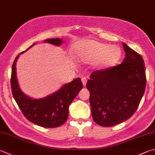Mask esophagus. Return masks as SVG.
Masks as SVG:
<instances>
[{
  "instance_id": "esophagus-1",
  "label": "esophagus",
  "mask_w": 155,
  "mask_h": 155,
  "mask_svg": "<svg viewBox=\"0 0 155 155\" xmlns=\"http://www.w3.org/2000/svg\"><path fill=\"white\" fill-rule=\"evenodd\" d=\"M81 81H82V83L83 84L84 86L86 85V83H87V78L85 77H83L81 78Z\"/></svg>"
}]
</instances>
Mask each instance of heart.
I'll use <instances>...</instances> for the list:
<instances>
[{
  "instance_id": "obj_1",
  "label": "heart",
  "mask_w": 155,
  "mask_h": 155,
  "mask_svg": "<svg viewBox=\"0 0 155 155\" xmlns=\"http://www.w3.org/2000/svg\"><path fill=\"white\" fill-rule=\"evenodd\" d=\"M76 49L77 55L81 60L85 61L96 60L97 66L102 69L114 66L119 63L122 56L119 47L110 46L94 40L79 42Z\"/></svg>"
}]
</instances>
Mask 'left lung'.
Segmentation results:
<instances>
[{
    "label": "left lung",
    "instance_id": "1",
    "mask_svg": "<svg viewBox=\"0 0 155 155\" xmlns=\"http://www.w3.org/2000/svg\"><path fill=\"white\" fill-rule=\"evenodd\" d=\"M125 58L119 65L91 73L86 87L94 121L112 127L134 114L144 94L146 71L139 53L123 43Z\"/></svg>",
    "mask_w": 155,
    "mask_h": 155
}]
</instances>
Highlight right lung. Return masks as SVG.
<instances>
[{"mask_svg": "<svg viewBox=\"0 0 155 155\" xmlns=\"http://www.w3.org/2000/svg\"><path fill=\"white\" fill-rule=\"evenodd\" d=\"M55 46L62 44L60 38H49L45 41ZM21 52L15 58L12 66L11 85L13 96L22 113L26 119L38 126L45 128L57 127L66 121L68 116L69 105L83 88L80 78L64 85L58 91L41 99L32 98L24 94L19 87L16 76V62Z\"/></svg>", "mask_w": 155, "mask_h": 155, "instance_id": "1", "label": "right lung"}]
</instances>
